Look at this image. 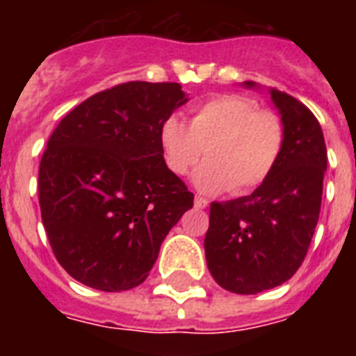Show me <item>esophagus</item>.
<instances>
[{"instance_id": "obj_1", "label": "esophagus", "mask_w": 356, "mask_h": 356, "mask_svg": "<svg viewBox=\"0 0 356 356\" xmlns=\"http://www.w3.org/2000/svg\"><path fill=\"white\" fill-rule=\"evenodd\" d=\"M194 203H195V207H197V209H205V207L209 205V201H207L205 197H200V195H195Z\"/></svg>"}]
</instances>
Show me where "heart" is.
<instances>
[{
	"label": "heart",
	"instance_id": "obj_1",
	"mask_svg": "<svg viewBox=\"0 0 356 356\" xmlns=\"http://www.w3.org/2000/svg\"><path fill=\"white\" fill-rule=\"evenodd\" d=\"M164 164L173 175H188L205 153L209 161L195 172L201 192L231 188L243 195L259 188L275 172L284 149V127L271 111L238 94L207 99L194 108L190 125L172 114L159 127Z\"/></svg>",
	"mask_w": 356,
	"mask_h": 356
}]
</instances>
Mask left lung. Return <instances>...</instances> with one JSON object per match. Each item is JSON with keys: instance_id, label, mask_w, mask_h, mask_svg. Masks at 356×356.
Wrapping results in <instances>:
<instances>
[{"instance_id": "left-lung-1", "label": "left lung", "mask_w": 356, "mask_h": 356, "mask_svg": "<svg viewBox=\"0 0 356 356\" xmlns=\"http://www.w3.org/2000/svg\"><path fill=\"white\" fill-rule=\"evenodd\" d=\"M245 88H257L253 81ZM281 114L284 149L275 172L251 195L212 203L205 236L214 281L234 293H259L299 270L321 209L327 147L320 122L296 97L270 88Z\"/></svg>"}]
</instances>
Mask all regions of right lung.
<instances>
[{
	"mask_svg": "<svg viewBox=\"0 0 356 356\" xmlns=\"http://www.w3.org/2000/svg\"><path fill=\"white\" fill-rule=\"evenodd\" d=\"M188 102L179 83L131 81L70 111L38 170L42 223L58 264L103 292L138 286L194 194L164 164L159 127Z\"/></svg>",
	"mask_w": 356,
	"mask_h": 356,
	"instance_id": "add662e5",
	"label": "right lung"
}]
</instances>
